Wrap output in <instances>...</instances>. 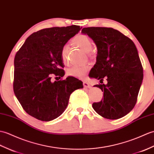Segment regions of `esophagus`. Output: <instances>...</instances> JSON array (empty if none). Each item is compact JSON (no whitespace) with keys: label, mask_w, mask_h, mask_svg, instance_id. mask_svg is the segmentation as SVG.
Masks as SVG:
<instances>
[{"label":"esophagus","mask_w":154,"mask_h":154,"mask_svg":"<svg viewBox=\"0 0 154 154\" xmlns=\"http://www.w3.org/2000/svg\"><path fill=\"white\" fill-rule=\"evenodd\" d=\"M83 85L85 88H91V85L89 84L87 81H83Z\"/></svg>","instance_id":"obj_1"}]
</instances>
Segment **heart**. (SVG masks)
<instances>
[{"label": "heart", "mask_w": 154, "mask_h": 154, "mask_svg": "<svg viewBox=\"0 0 154 154\" xmlns=\"http://www.w3.org/2000/svg\"><path fill=\"white\" fill-rule=\"evenodd\" d=\"M73 42L77 46L81 48L86 52L91 51L92 48V42L87 35L79 34L75 37L73 39ZM68 45H64L61 51V58L64 63L67 62V53H68ZM89 67L87 65L75 66L71 67L67 70V74L70 76L77 78H83L88 72Z\"/></svg>", "instance_id": "obj_1"}]
</instances>
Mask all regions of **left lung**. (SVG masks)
Instances as JSON below:
<instances>
[{
    "mask_svg": "<svg viewBox=\"0 0 154 154\" xmlns=\"http://www.w3.org/2000/svg\"><path fill=\"white\" fill-rule=\"evenodd\" d=\"M97 47L96 62L89 76L106 85H96L103 92L100 102L92 103L95 112L109 119H117L133 109L143 80V68L133 41L110 27H85L81 31Z\"/></svg>",
    "mask_w": 154,
    "mask_h": 154,
    "instance_id": "1",
    "label": "left lung"
}]
</instances>
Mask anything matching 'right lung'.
Masks as SVG:
<instances>
[{"label":"right lung","instance_id":"1","mask_svg":"<svg viewBox=\"0 0 154 154\" xmlns=\"http://www.w3.org/2000/svg\"><path fill=\"white\" fill-rule=\"evenodd\" d=\"M81 29L78 26L43 29L31 34L16 53L14 92L29 115L43 121L56 119L66 109L71 94L83 88L74 77L51 81L52 74L65 75L61 51Z\"/></svg>","mask_w":154,"mask_h":154}]
</instances>
